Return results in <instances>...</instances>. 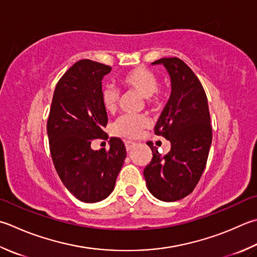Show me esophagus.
<instances>
[{
	"label": "esophagus",
	"instance_id": "esophagus-1",
	"mask_svg": "<svg viewBox=\"0 0 257 257\" xmlns=\"http://www.w3.org/2000/svg\"><path fill=\"white\" fill-rule=\"evenodd\" d=\"M124 145H125V149H127V152H130V150L134 148V146L136 145V143L132 142V140H127V142L124 143Z\"/></svg>",
	"mask_w": 257,
	"mask_h": 257
}]
</instances>
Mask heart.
Here are the masks:
<instances>
[{
	"label": "heart",
	"instance_id": "obj_1",
	"mask_svg": "<svg viewBox=\"0 0 257 257\" xmlns=\"http://www.w3.org/2000/svg\"><path fill=\"white\" fill-rule=\"evenodd\" d=\"M121 81L125 87L134 90L139 95L147 100L149 104L157 103L158 97V79L148 69L138 68L130 71L122 77ZM103 108L108 112L115 111L118 105L119 92L114 88L104 87L101 94ZM149 125V119L145 115H121L113 123L112 132L114 135L125 138H137L142 134L143 129Z\"/></svg>",
	"mask_w": 257,
	"mask_h": 257
}]
</instances>
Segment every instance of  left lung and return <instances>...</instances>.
I'll list each match as a JSON object with an SVG mask.
<instances>
[{
	"mask_svg": "<svg viewBox=\"0 0 257 257\" xmlns=\"http://www.w3.org/2000/svg\"><path fill=\"white\" fill-rule=\"evenodd\" d=\"M164 65L172 92L155 125V134L172 144L169 153L160 155L152 143L153 159L144 176L154 197L176 202L193 192L207 163L212 128L207 97L195 73L178 58H163L152 63Z\"/></svg>",
	"mask_w": 257,
	"mask_h": 257,
	"instance_id": "1",
	"label": "left lung"
}]
</instances>
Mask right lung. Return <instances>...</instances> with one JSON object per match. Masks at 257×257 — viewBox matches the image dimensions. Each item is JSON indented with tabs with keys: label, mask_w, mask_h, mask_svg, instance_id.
<instances>
[{
	"label": "right lung",
	"mask_w": 257,
	"mask_h": 257,
	"mask_svg": "<svg viewBox=\"0 0 257 257\" xmlns=\"http://www.w3.org/2000/svg\"><path fill=\"white\" fill-rule=\"evenodd\" d=\"M111 68L91 60L75 62L55 87L47 124L50 152L63 185L83 203H98L113 192L125 147L110 138V148L93 150L108 123L102 80Z\"/></svg>",
	"instance_id": "right-lung-1"
}]
</instances>
